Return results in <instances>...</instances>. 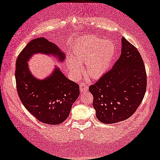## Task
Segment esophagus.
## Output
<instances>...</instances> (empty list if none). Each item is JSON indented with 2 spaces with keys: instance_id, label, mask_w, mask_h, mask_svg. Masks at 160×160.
<instances>
[{
  "instance_id": "obj_1",
  "label": "esophagus",
  "mask_w": 160,
  "mask_h": 160,
  "mask_svg": "<svg viewBox=\"0 0 160 160\" xmlns=\"http://www.w3.org/2000/svg\"><path fill=\"white\" fill-rule=\"evenodd\" d=\"M79 88H80V90L81 92H86V91H88V86L86 83L84 82H82L80 83Z\"/></svg>"
}]
</instances>
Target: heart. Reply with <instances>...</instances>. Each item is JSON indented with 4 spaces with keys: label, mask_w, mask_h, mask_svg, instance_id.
<instances>
[{
    "label": "heart",
    "mask_w": 160,
    "mask_h": 160,
    "mask_svg": "<svg viewBox=\"0 0 160 160\" xmlns=\"http://www.w3.org/2000/svg\"><path fill=\"white\" fill-rule=\"evenodd\" d=\"M115 54V45L111 41L87 36L77 41L72 58L67 60V66L71 72L78 75L82 71L80 63H85L87 75L97 79L109 70Z\"/></svg>",
    "instance_id": "obj_1"
}]
</instances>
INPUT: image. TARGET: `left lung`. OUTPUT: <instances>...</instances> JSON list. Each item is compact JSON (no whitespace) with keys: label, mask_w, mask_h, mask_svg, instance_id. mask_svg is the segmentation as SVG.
I'll return each mask as SVG.
<instances>
[{"label":"left lung","mask_w":160,"mask_h":160,"mask_svg":"<svg viewBox=\"0 0 160 160\" xmlns=\"http://www.w3.org/2000/svg\"><path fill=\"white\" fill-rule=\"evenodd\" d=\"M122 54L110 70L91 85L96 116L103 123L131 117L146 93L147 77L144 61L134 45L122 38Z\"/></svg>","instance_id":"1"}]
</instances>
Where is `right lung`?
Masks as SVG:
<instances>
[{"label": "right lung", "mask_w": 160, "mask_h": 160, "mask_svg": "<svg viewBox=\"0 0 160 160\" xmlns=\"http://www.w3.org/2000/svg\"><path fill=\"white\" fill-rule=\"evenodd\" d=\"M36 53L58 55L60 61L65 58V54L57 45L45 38L32 40L16 59L15 77L18 94L25 108L38 121L46 124H59L69 116L72 104L79 95V86L67 79L57 68L47 79L34 78L27 61Z\"/></svg>", "instance_id": "add662e5"}]
</instances>
